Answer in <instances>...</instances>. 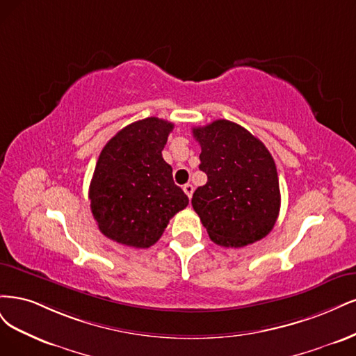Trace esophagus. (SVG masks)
Returning <instances> with one entry per match:
<instances>
[{"mask_svg": "<svg viewBox=\"0 0 356 356\" xmlns=\"http://www.w3.org/2000/svg\"><path fill=\"white\" fill-rule=\"evenodd\" d=\"M183 191H185V193L188 195V198H192V193H193V186L191 185V183H186V185L183 186Z\"/></svg>", "mask_w": 356, "mask_h": 356, "instance_id": "1", "label": "esophagus"}]
</instances>
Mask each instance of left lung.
<instances>
[{
	"mask_svg": "<svg viewBox=\"0 0 356 356\" xmlns=\"http://www.w3.org/2000/svg\"><path fill=\"white\" fill-rule=\"evenodd\" d=\"M192 133L201 145L200 170L207 175V183L193 192L192 207L211 241L238 248L265 238L281 205L277 165L266 146L227 120Z\"/></svg>",
	"mask_w": 356,
	"mask_h": 356,
	"instance_id": "1",
	"label": "left lung"
}]
</instances>
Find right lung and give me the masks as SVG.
<instances>
[{"mask_svg": "<svg viewBox=\"0 0 356 356\" xmlns=\"http://www.w3.org/2000/svg\"><path fill=\"white\" fill-rule=\"evenodd\" d=\"M173 127L149 117L124 127L102 149L90 183V209L100 232L118 244L154 245L171 217L189 204L161 154Z\"/></svg>", "mask_w": 356, "mask_h": 356, "instance_id": "obj_1", "label": "right lung"}]
</instances>
